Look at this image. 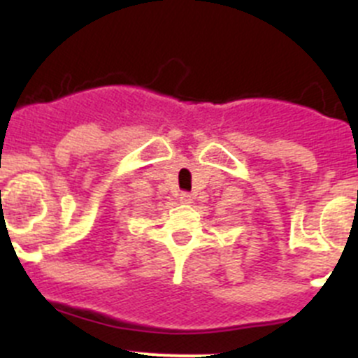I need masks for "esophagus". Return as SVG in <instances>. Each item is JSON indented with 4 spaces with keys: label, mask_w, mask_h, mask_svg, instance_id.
I'll list each match as a JSON object with an SVG mask.
<instances>
[{
    "label": "esophagus",
    "mask_w": 358,
    "mask_h": 358,
    "mask_svg": "<svg viewBox=\"0 0 358 358\" xmlns=\"http://www.w3.org/2000/svg\"><path fill=\"white\" fill-rule=\"evenodd\" d=\"M180 202H182V204H190V202H192V194L182 192L180 194Z\"/></svg>",
    "instance_id": "34e87169"
}]
</instances>
